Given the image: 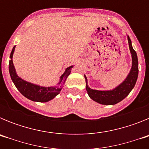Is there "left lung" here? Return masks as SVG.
I'll use <instances>...</instances> for the list:
<instances>
[{"label": "left lung", "mask_w": 149, "mask_h": 149, "mask_svg": "<svg viewBox=\"0 0 149 149\" xmlns=\"http://www.w3.org/2000/svg\"><path fill=\"white\" fill-rule=\"evenodd\" d=\"M127 41H128L129 49L132 58V65L126 78L116 87L110 90H97V89H91L88 86L87 78L84 74V77L86 80V89L88 95L91 99H93L97 103L104 105H114L119 103L128 95L136 84L138 73H139L137 55L136 51L133 48L131 40L128 36H127Z\"/></svg>", "instance_id": "left-lung-1"}]
</instances>
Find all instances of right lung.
<instances>
[{"instance_id":"add662e5","label":"right lung","mask_w":149,"mask_h":149,"mask_svg":"<svg viewBox=\"0 0 149 149\" xmlns=\"http://www.w3.org/2000/svg\"><path fill=\"white\" fill-rule=\"evenodd\" d=\"M15 46H14L10 54V60L9 63V72H10V77L13 84H15V87L23 95L24 97L36 102H48L53 98H54L58 94H60V91L63 87L68 76L72 72V68L74 65L65 68L64 73L60 76V81L56 84V86H42L34 84L33 83L28 82L22 78H21L17 74L14 65H13V56L14 51H15Z\"/></svg>"}]
</instances>
